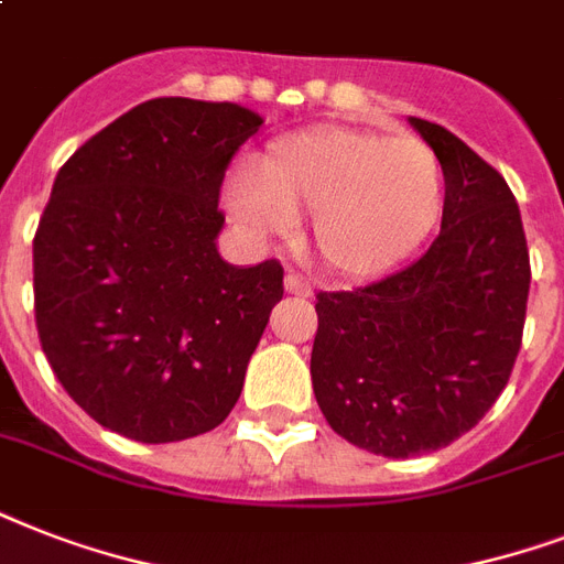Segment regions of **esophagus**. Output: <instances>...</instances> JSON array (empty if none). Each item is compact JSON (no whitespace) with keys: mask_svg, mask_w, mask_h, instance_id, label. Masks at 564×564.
<instances>
[{"mask_svg":"<svg viewBox=\"0 0 564 564\" xmlns=\"http://www.w3.org/2000/svg\"><path fill=\"white\" fill-rule=\"evenodd\" d=\"M283 290L290 292V295H299V299H307L310 292H313V286H310V281L304 274L286 272V278H283Z\"/></svg>","mask_w":564,"mask_h":564,"instance_id":"34e87169","label":"esophagus"}]
</instances>
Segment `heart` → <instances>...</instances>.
Here are the masks:
<instances>
[{
	"label": "heart",
	"instance_id": "heart-1",
	"mask_svg": "<svg viewBox=\"0 0 564 564\" xmlns=\"http://www.w3.org/2000/svg\"><path fill=\"white\" fill-rule=\"evenodd\" d=\"M445 170L421 137L318 126L269 145L263 166L237 170L225 207L254 237L290 234L313 213L318 254L343 278H371L410 257L436 228Z\"/></svg>",
	"mask_w": 564,
	"mask_h": 564
}]
</instances>
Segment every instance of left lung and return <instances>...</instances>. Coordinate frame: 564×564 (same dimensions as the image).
I'll use <instances>...</instances> for the list:
<instances>
[{
  "mask_svg": "<svg viewBox=\"0 0 564 564\" xmlns=\"http://www.w3.org/2000/svg\"><path fill=\"white\" fill-rule=\"evenodd\" d=\"M445 170L433 246L354 292H318L310 357L327 424L389 456L433 454L477 424L503 392L524 334L530 251L500 172L447 128L410 117Z\"/></svg>",
  "mask_w": 564,
  "mask_h": 564,
  "instance_id": "left-lung-1",
  "label": "left lung"
}]
</instances>
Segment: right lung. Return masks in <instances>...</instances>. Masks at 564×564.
Instances as JSON below:
<instances>
[{
    "label": "right lung",
    "instance_id": "1",
    "mask_svg": "<svg viewBox=\"0 0 564 564\" xmlns=\"http://www.w3.org/2000/svg\"><path fill=\"white\" fill-rule=\"evenodd\" d=\"M263 126L234 101L152 99L61 166L34 234V316L48 366L101 427L161 445L219 427L239 401L278 260L230 265L219 187Z\"/></svg>",
    "mask_w": 564,
    "mask_h": 564
}]
</instances>
